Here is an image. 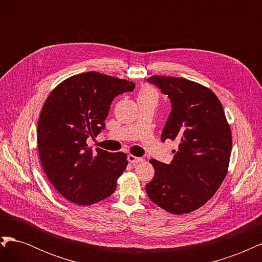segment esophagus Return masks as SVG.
I'll return each instance as SVG.
<instances>
[{
	"label": "esophagus",
	"instance_id": "1",
	"mask_svg": "<svg viewBox=\"0 0 262 262\" xmlns=\"http://www.w3.org/2000/svg\"><path fill=\"white\" fill-rule=\"evenodd\" d=\"M128 161L130 162V163H132L133 165H136V164H138V163H142L143 162L144 160L142 157H137V156H134V155H128Z\"/></svg>",
	"mask_w": 262,
	"mask_h": 262
}]
</instances>
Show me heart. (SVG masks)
I'll return each mask as SVG.
<instances>
[{
	"label": "heart",
	"instance_id": "heart-1",
	"mask_svg": "<svg viewBox=\"0 0 262 262\" xmlns=\"http://www.w3.org/2000/svg\"><path fill=\"white\" fill-rule=\"evenodd\" d=\"M140 96H156V93L152 87L144 86L140 93Z\"/></svg>",
	"mask_w": 262,
	"mask_h": 262
}]
</instances>
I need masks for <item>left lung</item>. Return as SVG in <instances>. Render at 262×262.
Instances as JSON below:
<instances>
[{"mask_svg": "<svg viewBox=\"0 0 262 262\" xmlns=\"http://www.w3.org/2000/svg\"><path fill=\"white\" fill-rule=\"evenodd\" d=\"M171 102L162 141L176 140L170 164L150 160L155 175L145 186L148 198L172 214L201 208L223 182L232 149V132L223 106L208 87L181 77L153 75Z\"/></svg>", "mask_w": 262, "mask_h": 262, "instance_id": "1", "label": "left lung"}]
</instances>
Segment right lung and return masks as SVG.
Here are the masks:
<instances>
[{
	"label": "right lung",
	"instance_id": "1",
	"mask_svg": "<svg viewBox=\"0 0 262 262\" xmlns=\"http://www.w3.org/2000/svg\"><path fill=\"white\" fill-rule=\"evenodd\" d=\"M134 87L92 71L67 78L46 99L37 126L39 157L52 186L69 201L91 205L115 192L126 155L93 150L86 140L105 129L115 97Z\"/></svg>",
	"mask_w": 262,
	"mask_h": 262
}]
</instances>
